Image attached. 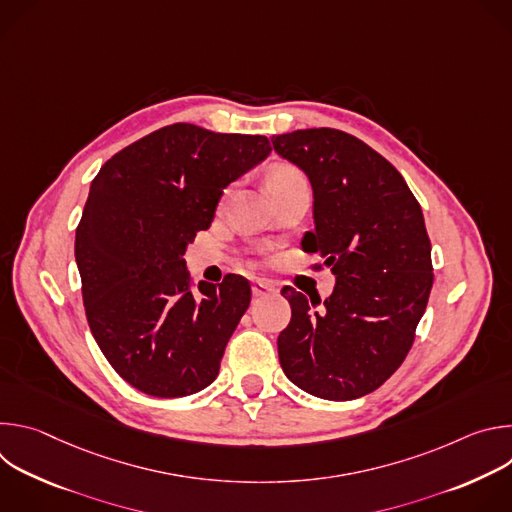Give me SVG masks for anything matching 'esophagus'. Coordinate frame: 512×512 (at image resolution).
Returning a JSON list of instances; mask_svg holds the SVG:
<instances>
[{
    "label": "esophagus",
    "mask_w": 512,
    "mask_h": 512,
    "mask_svg": "<svg viewBox=\"0 0 512 512\" xmlns=\"http://www.w3.org/2000/svg\"><path fill=\"white\" fill-rule=\"evenodd\" d=\"M251 291H253V296L261 298V296L273 294V291H275V283L269 281V279H255V281L251 283Z\"/></svg>",
    "instance_id": "34e87169"
}]
</instances>
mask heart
<instances>
[{"mask_svg": "<svg viewBox=\"0 0 512 512\" xmlns=\"http://www.w3.org/2000/svg\"><path fill=\"white\" fill-rule=\"evenodd\" d=\"M294 186H308V180L304 172L291 164H277L267 174V188L271 192L283 190V188H294Z\"/></svg>", "mask_w": 512, "mask_h": 512, "instance_id": "heart-1", "label": "heart"}]
</instances>
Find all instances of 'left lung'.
Here are the masks:
<instances>
[{
  "mask_svg": "<svg viewBox=\"0 0 512 512\" xmlns=\"http://www.w3.org/2000/svg\"><path fill=\"white\" fill-rule=\"evenodd\" d=\"M271 141L312 182L316 231L302 249L336 275L322 310L320 298L281 289L291 306L281 369L316 397L350 401L379 389L415 340L433 285L423 212L397 168L350 133L298 129Z\"/></svg>",
  "mask_w": 512,
  "mask_h": 512,
  "instance_id": "obj_1",
  "label": "left lung"
}]
</instances>
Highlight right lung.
I'll list each match as a JSON object with an SVG mask.
<instances>
[{
    "instance_id": "add662e5",
    "label": "right lung",
    "mask_w": 512,
    "mask_h": 512,
    "mask_svg": "<svg viewBox=\"0 0 512 512\" xmlns=\"http://www.w3.org/2000/svg\"><path fill=\"white\" fill-rule=\"evenodd\" d=\"M269 152L265 135L174 123L95 176L75 239L85 314L115 373L141 393L184 397L216 379L251 285L241 275L196 285L184 253L223 188Z\"/></svg>"
}]
</instances>
